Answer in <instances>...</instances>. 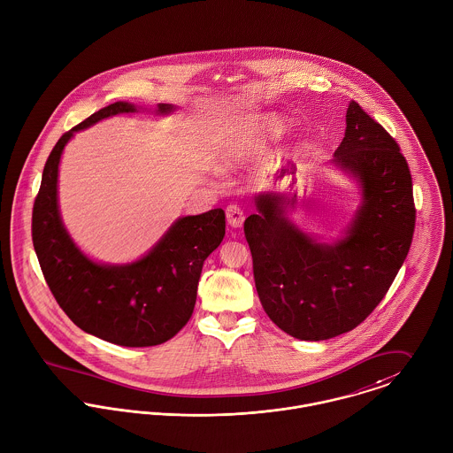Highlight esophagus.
I'll return each mask as SVG.
<instances>
[{"instance_id":"1","label":"esophagus","mask_w":453,"mask_h":453,"mask_svg":"<svg viewBox=\"0 0 453 453\" xmlns=\"http://www.w3.org/2000/svg\"><path fill=\"white\" fill-rule=\"evenodd\" d=\"M226 217H227V222L231 227L238 229L243 226V220H245V213L243 210L238 206V204H229L226 208Z\"/></svg>"}]
</instances>
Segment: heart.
Masks as SVG:
<instances>
[{"label":"heart","instance_id":"obj_1","mask_svg":"<svg viewBox=\"0 0 453 453\" xmlns=\"http://www.w3.org/2000/svg\"><path fill=\"white\" fill-rule=\"evenodd\" d=\"M283 128H285V123H283L280 118H267V119L264 121V130H265L269 135H278V134L283 132ZM224 165H226V166H231V165H233V159H231V157L224 159Z\"/></svg>","mask_w":453,"mask_h":453}]
</instances>
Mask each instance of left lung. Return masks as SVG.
Returning <instances> with one entry per match:
<instances>
[{
  "mask_svg": "<svg viewBox=\"0 0 453 453\" xmlns=\"http://www.w3.org/2000/svg\"><path fill=\"white\" fill-rule=\"evenodd\" d=\"M351 177L361 203L342 236L323 243L287 215L288 198L265 191L245 220L260 303L301 341L351 332L379 305L408 255L415 206L408 163L396 141L356 102L330 161Z\"/></svg>",
  "mask_w": 453,
  "mask_h": 453,
  "instance_id": "1",
  "label": "left lung"
}]
</instances>
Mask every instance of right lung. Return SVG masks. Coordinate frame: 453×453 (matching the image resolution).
I'll return each mask as SVG.
<instances>
[{"mask_svg": "<svg viewBox=\"0 0 453 453\" xmlns=\"http://www.w3.org/2000/svg\"><path fill=\"white\" fill-rule=\"evenodd\" d=\"M130 102H114L73 130L51 150L33 208V245L51 294L83 332L125 348H150L170 341L191 318L203 262L226 234L222 208L177 219L161 240L128 264H102L80 250L58 210V165L76 132L101 119L139 112ZM157 104L156 112H173Z\"/></svg>", "mask_w": 453, "mask_h": 453, "instance_id": "1", "label": "right lung"}]
</instances>
